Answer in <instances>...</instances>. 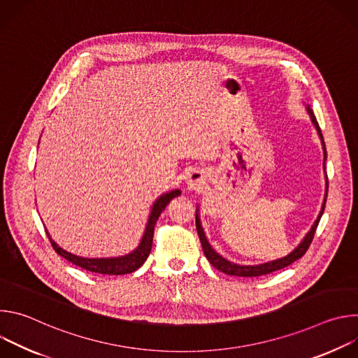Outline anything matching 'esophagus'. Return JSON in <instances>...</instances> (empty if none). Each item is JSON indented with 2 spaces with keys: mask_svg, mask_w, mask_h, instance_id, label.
Segmentation results:
<instances>
[{
  "mask_svg": "<svg viewBox=\"0 0 358 358\" xmlns=\"http://www.w3.org/2000/svg\"><path fill=\"white\" fill-rule=\"evenodd\" d=\"M187 184L189 188H199L203 184V174L201 171H191L187 177Z\"/></svg>",
  "mask_w": 358,
  "mask_h": 358,
  "instance_id": "34e87169",
  "label": "esophagus"
}]
</instances>
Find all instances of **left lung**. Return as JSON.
<instances>
[{
  "mask_svg": "<svg viewBox=\"0 0 358 358\" xmlns=\"http://www.w3.org/2000/svg\"><path fill=\"white\" fill-rule=\"evenodd\" d=\"M306 110H308L309 116H310V120L315 126V129L317 130V134L320 137V141H322V145H323V155H324V163H326V159H327V152H326V145H324V140H323V134H322V130L319 127V123L316 120V116L313 113V110L310 109L309 105H306ZM324 166V164H323ZM327 189H329V182H327V174H326V191H324V199H323V203H322V210L316 218V221L313 222L310 231L304 235V238L300 241V243L290 252L287 253L286 257L283 258H279V259H275V261H269V262H265V264H259V265H239V264H234L228 259H225L224 257H221V255L210 245L207 236H206V232H203L202 229V225H201V218H199V207H196L195 210V225H196V232H198V236H199V241H201V245H202V249H203V253H206V258L208 259V262L217 268L218 271L227 273V275H231V276H243V278H253V276H264V275H269L275 271H279V269H283L286 266H289L290 264H293L294 261L300 259L303 255L306 253V250H308V248L310 246L312 243V239L315 236V232H316V228L319 225V221L323 215V211H324V206H326V196H327Z\"/></svg>",
  "mask_w": 358,
  "mask_h": 358,
  "instance_id": "1",
  "label": "left lung"
}]
</instances>
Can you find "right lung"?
Here are the masks:
<instances>
[{"label":"right lung","instance_id":"obj_1","mask_svg":"<svg viewBox=\"0 0 358 358\" xmlns=\"http://www.w3.org/2000/svg\"><path fill=\"white\" fill-rule=\"evenodd\" d=\"M181 195V189L176 188L169 192L162 194L151 206V211L145 224V229L143 232V236L140 239V243L137 245L136 249L131 252L122 255V257H113V258H83L78 257V255H73L65 249H62L52 238H50L49 232L46 231V235L50 241V245L55 249L58 255H61L62 258L66 261L72 262L73 265L93 272V273H100V275H126L137 271L148 258V255L151 252V245H152V235H155V227L162 215V213L166 210L169 206V202Z\"/></svg>","mask_w":358,"mask_h":358}]
</instances>
